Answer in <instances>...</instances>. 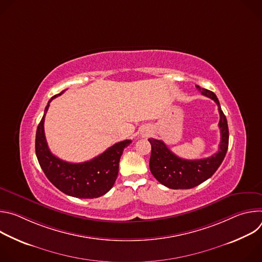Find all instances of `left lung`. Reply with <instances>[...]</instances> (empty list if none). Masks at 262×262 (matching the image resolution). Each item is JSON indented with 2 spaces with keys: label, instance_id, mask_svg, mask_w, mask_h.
Masks as SVG:
<instances>
[{
  "label": "left lung",
  "instance_id": "left-lung-1",
  "mask_svg": "<svg viewBox=\"0 0 262 262\" xmlns=\"http://www.w3.org/2000/svg\"><path fill=\"white\" fill-rule=\"evenodd\" d=\"M196 87L203 95L211 98L217 104L221 142L216 154L206 159L190 161L174 155L163 141L152 138L148 139L151 144L149 168L159 182L173 190L192 189L210 178L222 164L228 149L229 132L227 119L221 108L217 97L207 89L200 88L198 85Z\"/></svg>",
  "mask_w": 262,
  "mask_h": 262
}]
</instances>
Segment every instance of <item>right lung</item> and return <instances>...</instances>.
<instances>
[{
    "instance_id": "add662e5",
    "label": "right lung",
    "mask_w": 262,
    "mask_h": 262,
    "mask_svg": "<svg viewBox=\"0 0 262 262\" xmlns=\"http://www.w3.org/2000/svg\"><path fill=\"white\" fill-rule=\"evenodd\" d=\"M64 91L53 96L46 106L43 117L36 132V157L48 179L64 194L84 199L98 198L113 188L118 176L120 158L124 148L132 141L118 142L98 157L84 163H68L55 157L49 149L43 124L50 102Z\"/></svg>"
}]
</instances>
